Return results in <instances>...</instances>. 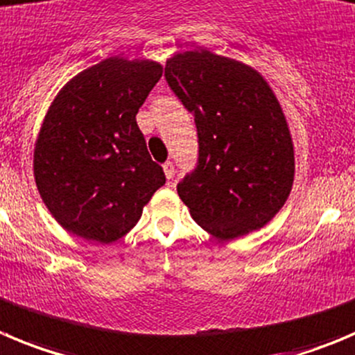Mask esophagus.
Returning a JSON list of instances; mask_svg holds the SVG:
<instances>
[{"label":"esophagus","mask_w":355,"mask_h":355,"mask_svg":"<svg viewBox=\"0 0 355 355\" xmlns=\"http://www.w3.org/2000/svg\"><path fill=\"white\" fill-rule=\"evenodd\" d=\"M162 170H164V175H166L168 180H171V178H173V175H175L173 162H171V161L164 162V164H162Z\"/></svg>","instance_id":"obj_1"}]
</instances>
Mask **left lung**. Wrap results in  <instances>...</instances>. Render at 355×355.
<instances>
[{"label":"left lung","instance_id":"8db88e82","mask_svg":"<svg viewBox=\"0 0 355 355\" xmlns=\"http://www.w3.org/2000/svg\"><path fill=\"white\" fill-rule=\"evenodd\" d=\"M164 77L196 121L198 168L177 187L194 220L218 240L266 226L294 182L293 138L270 84L207 49L175 54Z\"/></svg>","mask_w":355,"mask_h":355}]
</instances>
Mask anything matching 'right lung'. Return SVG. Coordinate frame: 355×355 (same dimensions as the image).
<instances>
[{
    "label": "right lung",
    "instance_id": "right-lung-1",
    "mask_svg": "<svg viewBox=\"0 0 355 355\" xmlns=\"http://www.w3.org/2000/svg\"><path fill=\"white\" fill-rule=\"evenodd\" d=\"M161 75L150 59L114 55L75 75L51 103L33 171L43 203L68 233L98 243L119 240L166 182L137 124Z\"/></svg>",
    "mask_w": 355,
    "mask_h": 355
}]
</instances>
